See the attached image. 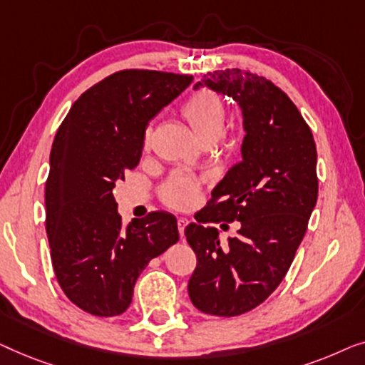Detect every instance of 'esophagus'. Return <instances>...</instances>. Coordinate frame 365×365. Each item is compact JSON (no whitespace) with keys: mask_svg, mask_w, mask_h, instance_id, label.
I'll return each mask as SVG.
<instances>
[{"mask_svg":"<svg viewBox=\"0 0 365 365\" xmlns=\"http://www.w3.org/2000/svg\"><path fill=\"white\" fill-rule=\"evenodd\" d=\"M188 225V220L187 218H178L177 220V227H178V233H180V238H185V227Z\"/></svg>","mask_w":365,"mask_h":365,"instance_id":"1","label":"esophagus"}]
</instances>
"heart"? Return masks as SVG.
<instances>
[{
	"instance_id": "1",
	"label": "heart",
	"mask_w": 365,
	"mask_h": 365,
	"mask_svg": "<svg viewBox=\"0 0 365 365\" xmlns=\"http://www.w3.org/2000/svg\"><path fill=\"white\" fill-rule=\"evenodd\" d=\"M183 119L188 122L198 140L215 145L218 140H227V106L222 97L212 89H198L188 96L180 107ZM152 129L147 127L143 132V148L150 147ZM200 185L193 177L183 172L173 173L160 187L162 202L175 210H187L198 200Z\"/></svg>"
}]
</instances>
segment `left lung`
I'll return each instance as SVG.
<instances>
[{
    "instance_id": "obj_1",
    "label": "left lung",
    "mask_w": 365,
    "mask_h": 365,
    "mask_svg": "<svg viewBox=\"0 0 365 365\" xmlns=\"http://www.w3.org/2000/svg\"><path fill=\"white\" fill-rule=\"evenodd\" d=\"M203 84L238 101L246 135L243 160L185 228L197 255L188 294L205 314L233 317L268 299L289 269L317 200V153L297 107L263 76L225 69L203 76L195 89ZM235 219L239 236L223 249L207 223Z\"/></svg>"
}]
</instances>
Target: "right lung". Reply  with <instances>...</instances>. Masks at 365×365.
I'll list each match as a JSON object with an SVG mask.
<instances>
[{"instance_id":"right-lung-1","label":"right lung","mask_w":365,"mask_h":365,"mask_svg":"<svg viewBox=\"0 0 365 365\" xmlns=\"http://www.w3.org/2000/svg\"><path fill=\"white\" fill-rule=\"evenodd\" d=\"M192 79L117 71L81 94L56 133L46 180L51 259L64 294L92 316L127 311L138 274L178 241L170 213L152 212L124 227L112 190L140 162L148 122Z\"/></svg>"}]
</instances>
